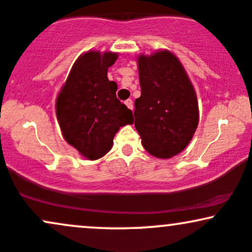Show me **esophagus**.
<instances>
[{"label": "esophagus", "instance_id": "esophagus-1", "mask_svg": "<svg viewBox=\"0 0 252 252\" xmlns=\"http://www.w3.org/2000/svg\"><path fill=\"white\" fill-rule=\"evenodd\" d=\"M124 103H126V105L128 106V108H129L130 110L134 109V103H132V100H131V99H126V102H124Z\"/></svg>", "mask_w": 252, "mask_h": 252}]
</instances>
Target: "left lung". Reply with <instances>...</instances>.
<instances>
[{
    "label": "left lung",
    "mask_w": 252,
    "mask_h": 252,
    "mask_svg": "<svg viewBox=\"0 0 252 252\" xmlns=\"http://www.w3.org/2000/svg\"><path fill=\"white\" fill-rule=\"evenodd\" d=\"M141 97L135 126L150 155L169 158L187 147L199 122L198 99L184 66L163 50L137 58Z\"/></svg>",
    "instance_id": "1"
}]
</instances>
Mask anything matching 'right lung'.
I'll return each mask as SVG.
<instances>
[{
  "mask_svg": "<svg viewBox=\"0 0 252 252\" xmlns=\"http://www.w3.org/2000/svg\"><path fill=\"white\" fill-rule=\"evenodd\" d=\"M117 57L112 52L82 54L57 98L63 138L89 160L105 155L121 126L134 123L131 110L117 99V84L108 79V68Z\"/></svg>",
  "mask_w": 252,
  "mask_h": 252,
  "instance_id": "obj_1",
  "label": "right lung"
}]
</instances>
